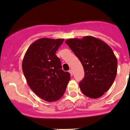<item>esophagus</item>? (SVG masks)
<instances>
[{
    "instance_id": "obj_1",
    "label": "esophagus",
    "mask_w": 130,
    "mask_h": 130,
    "mask_svg": "<svg viewBox=\"0 0 130 130\" xmlns=\"http://www.w3.org/2000/svg\"><path fill=\"white\" fill-rule=\"evenodd\" d=\"M69 72L70 73V74H71V76H72V75H73V71H72V69H70L69 71Z\"/></svg>"
}]
</instances>
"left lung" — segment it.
I'll return each mask as SVG.
<instances>
[{
    "instance_id": "1",
    "label": "left lung",
    "mask_w": 130,
    "mask_h": 130,
    "mask_svg": "<svg viewBox=\"0 0 130 130\" xmlns=\"http://www.w3.org/2000/svg\"><path fill=\"white\" fill-rule=\"evenodd\" d=\"M80 61L84 78L79 83L82 92L90 98H100L111 87L117 72V59L111 48L92 36L66 40Z\"/></svg>"
}]
</instances>
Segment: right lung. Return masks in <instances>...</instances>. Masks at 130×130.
<instances>
[{"mask_svg": "<svg viewBox=\"0 0 130 130\" xmlns=\"http://www.w3.org/2000/svg\"><path fill=\"white\" fill-rule=\"evenodd\" d=\"M63 39L42 38L26 51L22 69L30 89L42 100L56 101L65 92L71 76L61 69V61L55 54Z\"/></svg>", "mask_w": 130, "mask_h": 130, "instance_id": "1", "label": "right lung"}]
</instances>
